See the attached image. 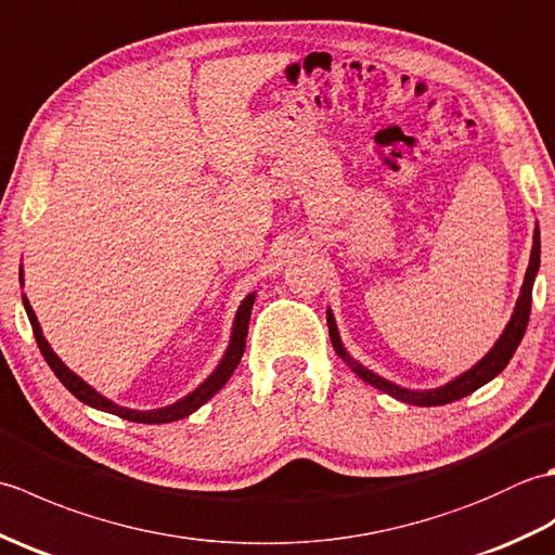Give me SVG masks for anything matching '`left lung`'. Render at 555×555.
<instances>
[{
  "instance_id": "left-lung-1",
  "label": "left lung",
  "mask_w": 555,
  "mask_h": 555,
  "mask_svg": "<svg viewBox=\"0 0 555 555\" xmlns=\"http://www.w3.org/2000/svg\"><path fill=\"white\" fill-rule=\"evenodd\" d=\"M539 253H541V241H539V229L534 231V247H532V257H529V267H527V274H525V284H522V293L520 298H517L515 305V312L511 317L508 326H505L503 336L496 340V346L489 350V356L477 362L473 370L465 372L463 376H457L451 384H446L441 388H436V391H408V388H400L391 382L382 379V376L372 374L370 370H364L362 364H358L352 360L348 352L340 346V338L336 332V322L332 312H326V322H328V336H332V344L334 350L338 352V358H344L352 372H356L360 379H364L367 384H372L374 388H379V391L393 396L398 400H403V403L410 405H422V408H429V405H446V403H453V400H460L469 396L473 391H477L479 386H485L487 382H491L493 376L501 374L505 370V364L511 362L513 352L520 346V340L525 336V328L529 322V310H532V286H534V276H537V269H539Z\"/></svg>"
}]
</instances>
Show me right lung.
Masks as SVG:
<instances>
[{"instance_id":"add662e5","label":"right lung","mask_w":555,"mask_h":555,"mask_svg":"<svg viewBox=\"0 0 555 555\" xmlns=\"http://www.w3.org/2000/svg\"><path fill=\"white\" fill-rule=\"evenodd\" d=\"M253 302H255V293H250L243 300V305L238 308V314H235V324H233V334H231V346L227 350V356H223L221 364L215 370V374L209 376V379L195 388V391L191 396H185L183 400H179V403H173L169 408H162V410H150V412H138V410H128V408H119L114 405L112 400H107L104 396H100L95 388H90L86 382L80 379V376H76L74 372H70L66 364L59 360L54 356V350L50 348V344H47L42 332H40V324H38V317H35L30 302L23 298V305H26V312H28V320L33 324V334H35V340H38L40 346V352L44 356L47 364H50L52 372L56 374V379L62 382L70 393H74L78 400H82V403H88L92 408L98 410H104V412H112V415H119L124 420H131V422H140V424H167V422H173V420H183L191 415V412H195L199 405L207 403V400L215 396L219 388L229 382V376L233 374V370L238 367V362L243 358V350H245V336H247V324H250V312H253Z\"/></svg>"}]
</instances>
